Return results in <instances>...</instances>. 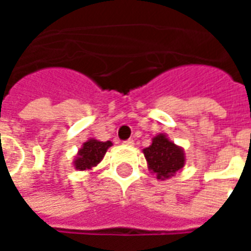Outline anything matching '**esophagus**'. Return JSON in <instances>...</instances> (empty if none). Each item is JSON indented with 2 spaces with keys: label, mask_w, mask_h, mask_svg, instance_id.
<instances>
[{
  "label": "esophagus",
  "mask_w": 251,
  "mask_h": 251,
  "mask_svg": "<svg viewBox=\"0 0 251 251\" xmlns=\"http://www.w3.org/2000/svg\"><path fill=\"white\" fill-rule=\"evenodd\" d=\"M124 144H125L126 147H133V145H134V141H133L131 138H129V140H126V141H124Z\"/></svg>",
  "instance_id": "34e87169"
}]
</instances>
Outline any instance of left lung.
I'll use <instances>...</instances> for the list:
<instances>
[{
    "label": "left lung",
    "mask_w": 251,
    "mask_h": 251,
    "mask_svg": "<svg viewBox=\"0 0 251 251\" xmlns=\"http://www.w3.org/2000/svg\"><path fill=\"white\" fill-rule=\"evenodd\" d=\"M142 152L147 158L148 168L158 180L172 177L185 164L184 149L177 147L164 133L153 137L152 144Z\"/></svg>",
    "instance_id": "8db88e82"
}]
</instances>
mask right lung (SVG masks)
<instances>
[{
	"instance_id": "add662e5",
	"label": "right lung",
	"mask_w": 251,
	"mask_h": 251,
	"mask_svg": "<svg viewBox=\"0 0 251 251\" xmlns=\"http://www.w3.org/2000/svg\"><path fill=\"white\" fill-rule=\"evenodd\" d=\"M111 141H99L95 138H90L84 142L82 148L77 151V154L74 160V167L77 171H91L94 167H97L107 149L111 147Z\"/></svg>"
}]
</instances>
